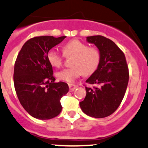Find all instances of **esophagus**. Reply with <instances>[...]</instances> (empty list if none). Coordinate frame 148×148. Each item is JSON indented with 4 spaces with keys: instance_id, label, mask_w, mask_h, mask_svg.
<instances>
[{
    "instance_id": "34e87169",
    "label": "esophagus",
    "mask_w": 148,
    "mask_h": 148,
    "mask_svg": "<svg viewBox=\"0 0 148 148\" xmlns=\"http://www.w3.org/2000/svg\"><path fill=\"white\" fill-rule=\"evenodd\" d=\"M68 86H69L70 91H71V92L74 91V90H75V89L77 88V85H73V84H69V85H68Z\"/></svg>"
}]
</instances>
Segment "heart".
<instances>
[{
  "instance_id": "1",
  "label": "heart",
  "mask_w": 148,
  "mask_h": 148,
  "mask_svg": "<svg viewBox=\"0 0 148 148\" xmlns=\"http://www.w3.org/2000/svg\"><path fill=\"white\" fill-rule=\"evenodd\" d=\"M65 56H73L71 66L56 73L58 80L74 82L82 74L90 75L96 71L100 63V53L95 47H89L85 43L74 39L66 43L62 47ZM49 64L53 68H60L63 63V56L54 49L49 51L47 55Z\"/></svg>"
}]
</instances>
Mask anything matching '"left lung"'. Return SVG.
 <instances>
[{
	"mask_svg": "<svg viewBox=\"0 0 148 148\" xmlns=\"http://www.w3.org/2000/svg\"><path fill=\"white\" fill-rule=\"evenodd\" d=\"M87 42L95 44L100 53L97 69L86 80L100 87H85L86 97L80 102L82 111L94 118H104L120 105L128 85L129 73L124 53L114 42L103 36H87Z\"/></svg>",
	"mask_w": 148,
	"mask_h": 148,
	"instance_id": "8db88e82",
	"label": "left lung"
}]
</instances>
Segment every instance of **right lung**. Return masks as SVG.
I'll return each instance as SVG.
<instances>
[{"label": "right lung", "instance_id": "obj_1", "mask_svg": "<svg viewBox=\"0 0 148 148\" xmlns=\"http://www.w3.org/2000/svg\"><path fill=\"white\" fill-rule=\"evenodd\" d=\"M66 36L32 38L22 47L14 68V85L20 104L34 118L47 120L62 110L61 99L68 93V85L56 82L47 53Z\"/></svg>", "mask_w": 148, "mask_h": 148}]
</instances>
